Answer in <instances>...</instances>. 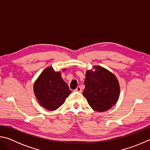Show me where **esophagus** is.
I'll list each match as a JSON object with an SVG mask.
<instances>
[{
  "label": "esophagus",
  "instance_id": "obj_1",
  "mask_svg": "<svg viewBox=\"0 0 150 150\" xmlns=\"http://www.w3.org/2000/svg\"><path fill=\"white\" fill-rule=\"evenodd\" d=\"M75 92H77V93H81V91H82V89H81V87H77V88L74 91Z\"/></svg>",
  "mask_w": 150,
  "mask_h": 150
}]
</instances>
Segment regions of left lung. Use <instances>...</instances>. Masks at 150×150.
Returning <instances> with one entry per match:
<instances>
[{"label": "left lung", "mask_w": 150, "mask_h": 150, "mask_svg": "<svg viewBox=\"0 0 150 150\" xmlns=\"http://www.w3.org/2000/svg\"><path fill=\"white\" fill-rule=\"evenodd\" d=\"M95 71L86 73L85 88L83 95L91 108L97 112H105L117 102L120 86L115 75L100 66H95Z\"/></svg>", "instance_id": "8db88e82"}]
</instances>
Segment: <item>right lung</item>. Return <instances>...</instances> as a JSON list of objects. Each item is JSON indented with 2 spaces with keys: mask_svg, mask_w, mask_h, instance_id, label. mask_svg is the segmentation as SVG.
Listing matches in <instances>:
<instances>
[{
  "mask_svg": "<svg viewBox=\"0 0 150 150\" xmlns=\"http://www.w3.org/2000/svg\"><path fill=\"white\" fill-rule=\"evenodd\" d=\"M34 91L40 105L48 110H56L62 106L71 92L61 73L55 72L52 67L46 68L39 76Z\"/></svg>",
  "mask_w": 150,
  "mask_h": 150,
  "instance_id": "obj_1",
  "label": "right lung"
}]
</instances>
